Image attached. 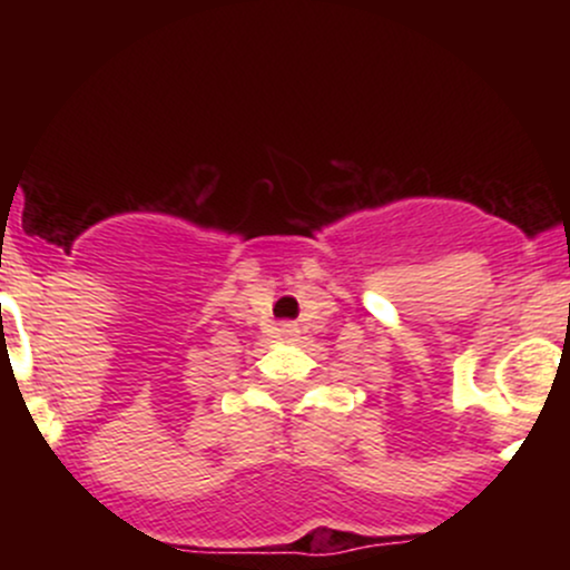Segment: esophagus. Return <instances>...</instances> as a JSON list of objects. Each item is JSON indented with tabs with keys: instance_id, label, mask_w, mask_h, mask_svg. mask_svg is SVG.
<instances>
[{
	"instance_id": "1",
	"label": "esophagus",
	"mask_w": 570,
	"mask_h": 570,
	"mask_svg": "<svg viewBox=\"0 0 570 570\" xmlns=\"http://www.w3.org/2000/svg\"><path fill=\"white\" fill-rule=\"evenodd\" d=\"M284 332H297V330H294V324H284Z\"/></svg>"
}]
</instances>
